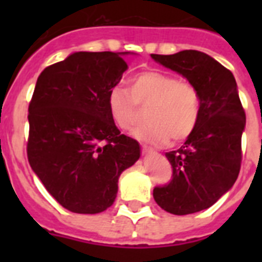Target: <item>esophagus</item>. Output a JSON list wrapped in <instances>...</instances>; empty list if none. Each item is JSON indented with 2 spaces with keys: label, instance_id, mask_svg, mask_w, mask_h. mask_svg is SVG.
<instances>
[{
  "label": "esophagus",
  "instance_id": "1",
  "mask_svg": "<svg viewBox=\"0 0 262 262\" xmlns=\"http://www.w3.org/2000/svg\"><path fill=\"white\" fill-rule=\"evenodd\" d=\"M141 149H143L144 154H152V152H154V149H152L151 147L145 145V144H143V145H141Z\"/></svg>",
  "mask_w": 262,
  "mask_h": 262
}]
</instances>
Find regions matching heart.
I'll use <instances>...</instances> for the list:
<instances>
[{"mask_svg":"<svg viewBox=\"0 0 262 262\" xmlns=\"http://www.w3.org/2000/svg\"><path fill=\"white\" fill-rule=\"evenodd\" d=\"M139 107H147L143 123L135 136L149 143L182 141L194 132L201 115V94L190 81L162 71H145L132 77L129 91L111 88L107 110L113 122L122 130L133 127Z\"/></svg>","mask_w":262,"mask_h":262,"instance_id":"b5f03b06","label":"heart"}]
</instances>
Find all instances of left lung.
Returning <instances> with one entry per match:
<instances>
[{
    "label": "left lung",
    "instance_id": "1",
    "mask_svg": "<svg viewBox=\"0 0 262 262\" xmlns=\"http://www.w3.org/2000/svg\"><path fill=\"white\" fill-rule=\"evenodd\" d=\"M199 88L201 115L182 147L166 154L171 181L154 189V199L172 215H189L212 207L235 183L242 162L246 115L227 68L205 53L183 50L151 54Z\"/></svg>",
    "mask_w": 262,
    "mask_h": 262
}]
</instances>
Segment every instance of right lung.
Listing matches in <instances>:
<instances>
[{"label":"right lung","mask_w":262,"mask_h":262,"mask_svg":"<svg viewBox=\"0 0 262 262\" xmlns=\"http://www.w3.org/2000/svg\"><path fill=\"white\" fill-rule=\"evenodd\" d=\"M126 68L118 53L79 51L47 67L35 85L28 162L57 203L75 213L111 207L119 175L140 158L139 143L121 135L107 110V95Z\"/></svg>","instance_id":"right-lung-1"}]
</instances>
